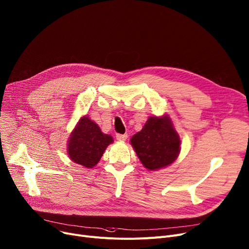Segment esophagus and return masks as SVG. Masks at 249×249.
<instances>
[{
	"mask_svg": "<svg viewBox=\"0 0 249 249\" xmlns=\"http://www.w3.org/2000/svg\"><path fill=\"white\" fill-rule=\"evenodd\" d=\"M116 138H117L118 141H125L127 139V134H117L116 135Z\"/></svg>",
	"mask_w": 249,
	"mask_h": 249,
	"instance_id": "esophagus-1",
	"label": "esophagus"
}]
</instances>
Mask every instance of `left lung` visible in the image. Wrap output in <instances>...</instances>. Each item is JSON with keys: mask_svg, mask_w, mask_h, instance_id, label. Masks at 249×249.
I'll return each instance as SVG.
<instances>
[{"mask_svg": "<svg viewBox=\"0 0 249 249\" xmlns=\"http://www.w3.org/2000/svg\"><path fill=\"white\" fill-rule=\"evenodd\" d=\"M133 147L143 166L156 171L171 165L181 150V140L169 115L151 116L142 130L131 137Z\"/></svg>", "mask_w": 249, "mask_h": 249, "instance_id": "8db88e82", "label": "left lung"}]
</instances>
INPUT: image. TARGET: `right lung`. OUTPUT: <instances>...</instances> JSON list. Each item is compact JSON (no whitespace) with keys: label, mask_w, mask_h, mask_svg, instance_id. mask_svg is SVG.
Returning a JSON list of instances; mask_svg holds the SVG:
<instances>
[{"label":"right lung","mask_w":249,"mask_h":249,"mask_svg":"<svg viewBox=\"0 0 249 249\" xmlns=\"http://www.w3.org/2000/svg\"><path fill=\"white\" fill-rule=\"evenodd\" d=\"M114 142L87 115L83 116L72 130L67 141V153L76 164L93 168L100 161L106 148Z\"/></svg>","instance_id":"obj_1"}]
</instances>
